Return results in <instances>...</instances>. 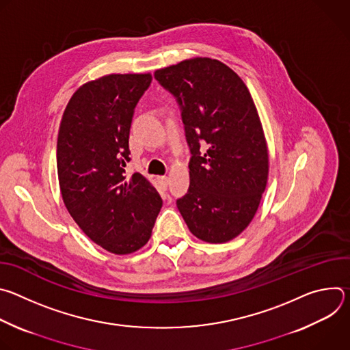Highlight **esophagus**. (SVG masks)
Returning <instances> with one entry per match:
<instances>
[{
	"label": "esophagus",
	"mask_w": 350,
	"mask_h": 350,
	"mask_svg": "<svg viewBox=\"0 0 350 350\" xmlns=\"http://www.w3.org/2000/svg\"><path fill=\"white\" fill-rule=\"evenodd\" d=\"M158 181H159V184H161V187H162V188H166V187H167V181H169V178H167L166 176H161V177H158Z\"/></svg>",
	"instance_id": "obj_1"
}]
</instances>
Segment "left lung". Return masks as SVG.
I'll return each instance as SVG.
<instances>
[{"label":"left lung","mask_w":350,"mask_h":350,"mask_svg":"<svg viewBox=\"0 0 350 350\" xmlns=\"http://www.w3.org/2000/svg\"><path fill=\"white\" fill-rule=\"evenodd\" d=\"M181 109L191 149L189 188L177 208L199 239L223 243L252 221L269 177V149L242 79L212 58H191L154 73ZM208 149L198 151L200 142Z\"/></svg>","instance_id":"left-lung-1"}]
</instances>
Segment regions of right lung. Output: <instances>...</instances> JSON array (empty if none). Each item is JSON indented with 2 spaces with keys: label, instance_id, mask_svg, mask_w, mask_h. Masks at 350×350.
Masks as SVG:
<instances>
[{
  "label": "right lung",
  "instance_id": "obj_1",
  "mask_svg": "<svg viewBox=\"0 0 350 350\" xmlns=\"http://www.w3.org/2000/svg\"><path fill=\"white\" fill-rule=\"evenodd\" d=\"M151 81V73L87 81L69 99L59 126L64 204L83 232L115 255L142 247L162 208L161 195L142 174L124 176L134 108Z\"/></svg>",
  "mask_w": 350,
  "mask_h": 350
}]
</instances>
